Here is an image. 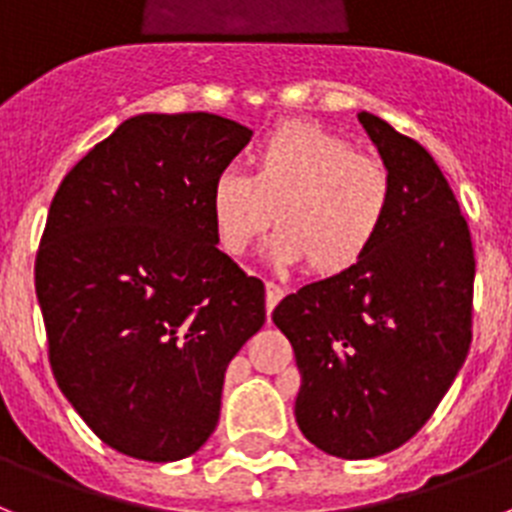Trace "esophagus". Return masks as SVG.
<instances>
[{"mask_svg":"<svg viewBox=\"0 0 512 512\" xmlns=\"http://www.w3.org/2000/svg\"><path fill=\"white\" fill-rule=\"evenodd\" d=\"M281 299H283L281 286H278V283H265V307H268V312H273V307H276Z\"/></svg>","mask_w":512,"mask_h":512,"instance_id":"obj_1","label":"esophagus"}]
</instances>
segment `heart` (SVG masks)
Wrapping results in <instances>:
<instances>
[{"instance_id":"1","label":"heart","mask_w":512,"mask_h":512,"mask_svg":"<svg viewBox=\"0 0 512 512\" xmlns=\"http://www.w3.org/2000/svg\"><path fill=\"white\" fill-rule=\"evenodd\" d=\"M390 205L388 166L312 122L278 124L252 153V174L223 169L210 187V221L229 255H247L276 221L270 260H304L315 276H338L362 263Z\"/></svg>"}]
</instances>
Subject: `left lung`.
<instances>
[{"label":"left lung","mask_w":512,"mask_h":512,"mask_svg":"<svg viewBox=\"0 0 512 512\" xmlns=\"http://www.w3.org/2000/svg\"><path fill=\"white\" fill-rule=\"evenodd\" d=\"M359 122L393 176L385 229L362 263L281 299L294 346V416L322 453L364 461L401 448L448 393L471 346L474 247L435 158L385 119Z\"/></svg>","instance_id":"left-lung-1"}]
</instances>
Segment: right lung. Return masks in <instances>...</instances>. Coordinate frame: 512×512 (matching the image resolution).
Masks as SVG:
<instances>
[{
    "label": "right lung",
    "mask_w": 512,
    "mask_h": 512,
    "mask_svg": "<svg viewBox=\"0 0 512 512\" xmlns=\"http://www.w3.org/2000/svg\"><path fill=\"white\" fill-rule=\"evenodd\" d=\"M252 132L218 114H137L59 184L36 296L59 390L109 448L166 463L205 445L265 286L216 247L210 187Z\"/></svg>",
    "instance_id": "right-lung-1"
}]
</instances>
